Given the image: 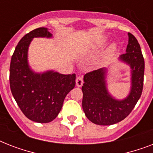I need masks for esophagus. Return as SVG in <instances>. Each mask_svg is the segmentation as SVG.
<instances>
[{
	"label": "esophagus",
	"mask_w": 153,
	"mask_h": 153,
	"mask_svg": "<svg viewBox=\"0 0 153 153\" xmlns=\"http://www.w3.org/2000/svg\"><path fill=\"white\" fill-rule=\"evenodd\" d=\"M76 86L78 87H81L83 84V80H82V77H78L76 79Z\"/></svg>",
	"instance_id": "1"
}]
</instances>
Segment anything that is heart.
<instances>
[{"label":"heart","mask_w":153,"mask_h":153,"mask_svg":"<svg viewBox=\"0 0 153 153\" xmlns=\"http://www.w3.org/2000/svg\"><path fill=\"white\" fill-rule=\"evenodd\" d=\"M116 49V45L115 44H112L111 46H110V50H112V51H114V50H115Z\"/></svg>","instance_id":"heart-1"}]
</instances>
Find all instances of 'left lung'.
<instances>
[{"label": "left lung", "instance_id": "left-lung-1", "mask_svg": "<svg viewBox=\"0 0 153 153\" xmlns=\"http://www.w3.org/2000/svg\"><path fill=\"white\" fill-rule=\"evenodd\" d=\"M126 53L118 57L120 63L129 67L130 89L124 98H115L108 90V67H102L84 75L82 109L87 118L99 126H110L122 121L130 114L141 96L145 61L140 44L128 32Z\"/></svg>", "mask_w": 153, "mask_h": 153}]
</instances>
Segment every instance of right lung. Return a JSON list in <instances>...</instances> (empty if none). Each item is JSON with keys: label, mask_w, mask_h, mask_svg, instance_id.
Masks as SVG:
<instances>
[{"label": "right lung", "mask_w": 153, "mask_h": 153, "mask_svg": "<svg viewBox=\"0 0 153 153\" xmlns=\"http://www.w3.org/2000/svg\"><path fill=\"white\" fill-rule=\"evenodd\" d=\"M47 27H39L20 39L12 56L10 89L23 114L31 121L48 123L58 116L66 96L75 86V74L54 70L35 71L28 62V48L34 38H52Z\"/></svg>", "instance_id": "right-lung-1"}]
</instances>
